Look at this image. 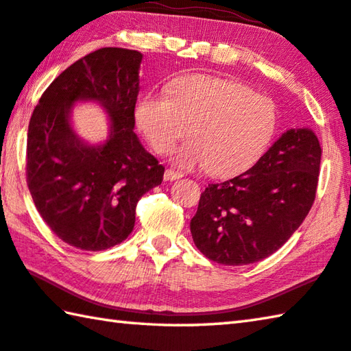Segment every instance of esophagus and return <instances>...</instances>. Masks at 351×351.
I'll use <instances>...</instances> for the list:
<instances>
[{"instance_id": "obj_1", "label": "esophagus", "mask_w": 351, "mask_h": 351, "mask_svg": "<svg viewBox=\"0 0 351 351\" xmlns=\"http://www.w3.org/2000/svg\"><path fill=\"white\" fill-rule=\"evenodd\" d=\"M180 178H182V173H180V171H175V170H170V169L164 171V180L165 181H175V180H180Z\"/></svg>"}]
</instances>
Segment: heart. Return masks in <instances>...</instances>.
I'll list each match as a JSON object with an SVG mask.
<instances>
[{"label": "heart", "mask_w": 351, "mask_h": 351, "mask_svg": "<svg viewBox=\"0 0 351 351\" xmlns=\"http://www.w3.org/2000/svg\"><path fill=\"white\" fill-rule=\"evenodd\" d=\"M141 132L156 153L171 154L181 169H209L235 176L252 167L268 150L277 130V108L269 97L240 82L195 74L173 82L169 94H147L136 108Z\"/></svg>", "instance_id": "b5f03b06"}]
</instances>
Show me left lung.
Instances as JSON below:
<instances>
[{"label": "left lung", "instance_id": "left-lung-1", "mask_svg": "<svg viewBox=\"0 0 351 351\" xmlns=\"http://www.w3.org/2000/svg\"><path fill=\"white\" fill-rule=\"evenodd\" d=\"M320 156L311 128H289L245 173L209 184L190 221L195 246L209 260L229 266L274 254L311 209Z\"/></svg>", "mask_w": 351, "mask_h": 351}]
</instances>
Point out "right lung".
<instances>
[{
    "label": "right lung",
    "instance_id": "obj_1",
    "mask_svg": "<svg viewBox=\"0 0 351 351\" xmlns=\"http://www.w3.org/2000/svg\"><path fill=\"white\" fill-rule=\"evenodd\" d=\"M142 54L102 47L71 64L43 93L27 130V186L52 232L83 251H104L132 234L136 204L162 182L164 167L134 133ZM97 103L109 136L97 145L72 125L77 103Z\"/></svg>",
    "mask_w": 351,
    "mask_h": 351
}]
</instances>
